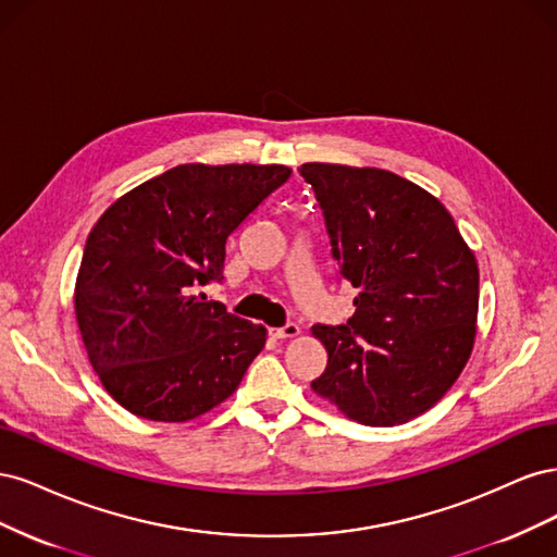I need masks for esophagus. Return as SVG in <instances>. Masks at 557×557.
<instances>
[{"mask_svg": "<svg viewBox=\"0 0 557 557\" xmlns=\"http://www.w3.org/2000/svg\"><path fill=\"white\" fill-rule=\"evenodd\" d=\"M299 325H295V323H288V325H283V327H272L269 330V334L274 336V339H293V336H299Z\"/></svg>", "mask_w": 557, "mask_h": 557, "instance_id": "obj_1", "label": "esophagus"}]
</instances>
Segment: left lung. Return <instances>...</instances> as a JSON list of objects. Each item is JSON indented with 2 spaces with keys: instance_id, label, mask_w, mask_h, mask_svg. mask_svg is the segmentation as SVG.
Wrapping results in <instances>:
<instances>
[{
  "instance_id": "obj_1",
  "label": "left lung",
  "mask_w": 557,
  "mask_h": 557,
  "mask_svg": "<svg viewBox=\"0 0 557 557\" xmlns=\"http://www.w3.org/2000/svg\"><path fill=\"white\" fill-rule=\"evenodd\" d=\"M339 276L360 295L346 325H313L327 367L313 393L362 425L425 413L458 381L476 339L479 264L453 215L376 166L307 162Z\"/></svg>"
}]
</instances>
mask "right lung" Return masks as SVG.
Masks as SVG:
<instances>
[{"label": "right lung", "mask_w": 557, "mask_h": 557, "mask_svg": "<svg viewBox=\"0 0 557 557\" xmlns=\"http://www.w3.org/2000/svg\"><path fill=\"white\" fill-rule=\"evenodd\" d=\"M290 174L283 164H178L95 223L74 311L90 364L123 409L185 423L237 391L267 330L199 288L223 278L227 237Z\"/></svg>", "instance_id": "add662e5"}]
</instances>
